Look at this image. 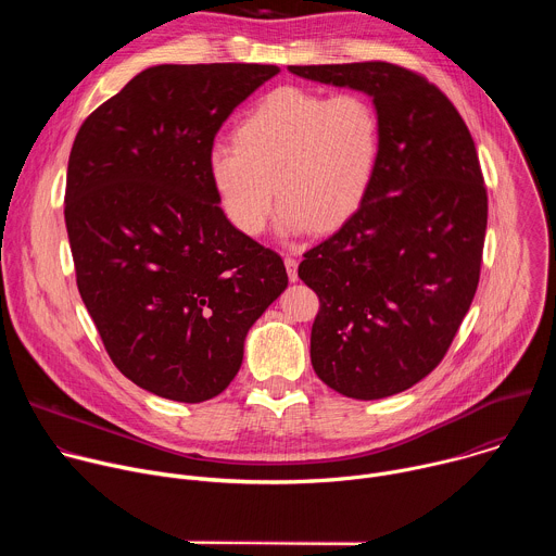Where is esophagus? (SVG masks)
<instances>
[{"instance_id":"esophagus-1","label":"esophagus","mask_w":556,"mask_h":556,"mask_svg":"<svg viewBox=\"0 0 556 556\" xmlns=\"http://www.w3.org/2000/svg\"><path fill=\"white\" fill-rule=\"evenodd\" d=\"M283 264H286V270H288V279H290V281H296V279H299V275H296V266H299V262H296L294 257H290V255H288V257L283 260Z\"/></svg>"}]
</instances>
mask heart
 I'll return each mask as SVG.
<instances>
[{
  "instance_id": "1",
  "label": "heart",
  "mask_w": 556,
  "mask_h": 556,
  "mask_svg": "<svg viewBox=\"0 0 556 556\" xmlns=\"http://www.w3.org/2000/svg\"><path fill=\"white\" fill-rule=\"evenodd\" d=\"M380 142V116L367 97L283 86L235 123L232 142L208 149L206 169L240 232H264L275 193L283 230L330 232L363 206Z\"/></svg>"
}]
</instances>
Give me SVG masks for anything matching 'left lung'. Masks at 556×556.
Returning <instances> with one entry per match:
<instances>
[{
    "label": "left lung",
    "mask_w": 556,
    "mask_h": 556,
    "mask_svg": "<svg viewBox=\"0 0 556 556\" xmlns=\"http://www.w3.org/2000/svg\"><path fill=\"white\" fill-rule=\"evenodd\" d=\"M374 99L382 142L363 206L303 253L319 296L312 367L356 401L401 393L448 352L480 283L489 195L478 149L446 94L387 61L290 65Z\"/></svg>",
    "instance_id": "8db88e82"
}]
</instances>
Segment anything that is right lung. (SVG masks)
<instances>
[{
    "mask_svg": "<svg viewBox=\"0 0 556 556\" xmlns=\"http://www.w3.org/2000/svg\"><path fill=\"white\" fill-rule=\"evenodd\" d=\"M277 72L153 65L74 138L63 213L76 286L112 363L161 399L222 393L288 286L283 260L226 219L206 169L224 121Z\"/></svg>",
    "mask_w": 556,
    "mask_h": 556,
    "instance_id": "1",
    "label": "right lung"
}]
</instances>
